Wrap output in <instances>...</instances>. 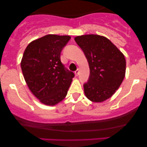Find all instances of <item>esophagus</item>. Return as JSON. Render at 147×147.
I'll return each instance as SVG.
<instances>
[{
  "label": "esophagus",
  "mask_w": 147,
  "mask_h": 147,
  "mask_svg": "<svg viewBox=\"0 0 147 147\" xmlns=\"http://www.w3.org/2000/svg\"><path fill=\"white\" fill-rule=\"evenodd\" d=\"M75 73L76 76H78L79 74V69H77V70L75 72Z\"/></svg>",
  "instance_id": "34e87169"
}]
</instances>
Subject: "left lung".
<instances>
[{"mask_svg": "<svg viewBox=\"0 0 147 147\" xmlns=\"http://www.w3.org/2000/svg\"><path fill=\"white\" fill-rule=\"evenodd\" d=\"M75 40L90 68L88 80L84 84L85 95L92 102H104L113 95L124 78V55L104 36L87 34L75 37Z\"/></svg>", "mask_w": 147, "mask_h": 147, "instance_id": "8db88e82", "label": "left lung"}]
</instances>
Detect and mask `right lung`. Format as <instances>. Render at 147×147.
Instances as JSON below:
<instances>
[{"mask_svg": "<svg viewBox=\"0 0 147 147\" xmlns=\"http://www.w3.org/2000/svg\"><path fill=\"white\" fill-rule=\"evenodd\" d=\"M70 36L48 34L27 46L21 66L27 85L34 95L46 105L61 102L67 95L73 72L61 61V52Z\"/></svg>", "mask_w": 147, "mask_h": 147, "instance_id": "obj_1", "label": "right lung"}]
</instances>
